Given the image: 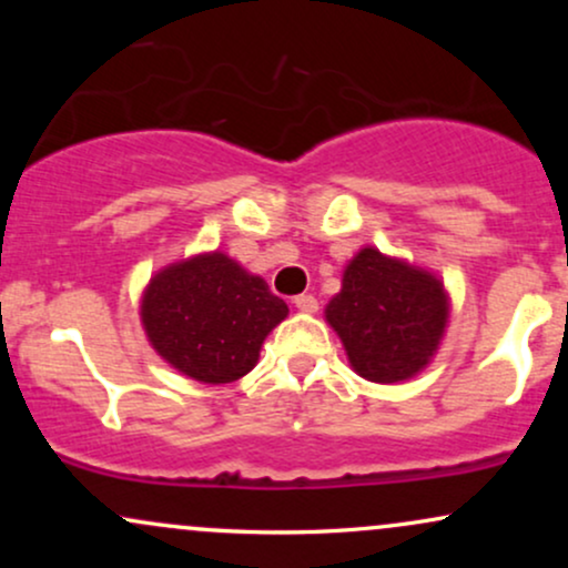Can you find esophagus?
<instances>
[{
    "mask_svg": "<svg viewBox=\"0 0 568 568\" xmlns=\"http://www.w3.org/2000/svg\"><path fill=\"white\" fill-rule=\"evenodd\" d=\"M293 304H296L298 312H306V315H315L317 312V298L312 293H302V296L293 298Z\"/></svg>",
    "mask_w": 568,
    "mask_h": 568,
    "instance_id": "1",
    "label": "esophagus"
}]
</instances>
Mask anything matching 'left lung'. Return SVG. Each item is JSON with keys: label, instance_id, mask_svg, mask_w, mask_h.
<instances>
[{"label": "left lung", "instance_id": "8db88e82", "mask_svg": "<svg viewBox=\"0 0 568 568\" xmlns=\"http://www.w3.org/2000/svg\"><path fill=\"white\" fill-rule=\"evenodd\" d=\"M349 366L376 384L406 382L427 368L448 323V293L433 272L363 247L342 291L325 306Z\"/></svg>", "mask_w": 568, "mask_h": 568}]
</instances>
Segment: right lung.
<instances>
[{
  "mask_svg": "<svg viewBox=\"0 0 568 568\" xmlns=\"http://www.w3.org/2000/svg\"><path fill=\"white\" fill-rule=\"evenodd\" d=\"M288 304L226 253H200L149 280L141 323L165 363L202 384H230L258 363Z\"/></svg>",
  "mask_w": 568,
  "mask_h": 568,
  "instance_id": "right-lung-1",
  "label": "right lung"
}]
</instances>
